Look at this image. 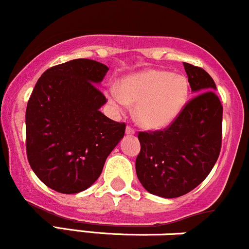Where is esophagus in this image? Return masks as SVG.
I'll list each match as a JSON object with an SVG mask.
<instances>
[{"mask_svg":"<svg viewBox=\"0 0 249 249\" xmlns=\"http://www.w3.org/2000/svg\"><path fill=\"white\" fill-rule=\"evenodd\" d=\"M125 134H127V135H134V134H135V129H134L131 125H127V128H125Z\"/></svg>","mask_w":249,"mask_h":249,"instance_id":"obj_1","label":"esophagus"}]
</instances>
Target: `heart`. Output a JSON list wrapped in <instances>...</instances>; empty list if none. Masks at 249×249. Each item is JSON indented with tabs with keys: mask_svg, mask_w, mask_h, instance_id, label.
I'll return each instance as SVG.
<instances>
[{
	"mask_svg": "<svg viewBox=\"0 0 249 249\" xmlns=\"http://www.w3.org/2000/svg\"><path fill=\"white\" fill-rule=\"evenodd\" d=\"M188 96V83L178 74L147 70L124 79L119 89L109 90L118 108L135 105L134 118L149 129L166 127L182 112Z\"/></svg>",
	"mask_w": 249,
	"mask_h": 249,
	"instance_id": "1",
	"label": "heart"
}]
</instances>
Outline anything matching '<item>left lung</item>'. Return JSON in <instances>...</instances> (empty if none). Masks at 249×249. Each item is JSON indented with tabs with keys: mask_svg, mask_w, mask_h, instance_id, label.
Instances as JSON below:
<instances>
[{
	"mask_svg": "<svg viewBox=\"0 0 249 249\" xmlns=\"http://www.w3.org/2000/svg\"><path fill=\"white\" fill-rule=\"evenodd\" d=\"M196 95L164 129L140 131L135 168L150 194L176 198L203 182L217 162L223 140V105L201 67L183 63Z\"/></svg>",
	"mask_w": 249,
	"mask_h": 249,
	"instance_id": "obj_1",
	"label": "left lung"
}]
</instances>
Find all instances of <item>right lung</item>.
Returning a JSON list of instances; mask_svg holds the SVG:
<instances>
[{"label":"right lung","instance_id":"right-lung-1","mask_svg":"<svg viewBox=\"0 0 249 249\" xmlns=\"http://www.w3.org/2000/svg\"><path fill=\"white\" fill-rule=\"evenodd\" d=\"M108 67L73 59L38 79L25 112L26 156L36 176L60 194H78L98 179L125 124L104 115L98 89Z\"/></svg>","mask_w":249,"mask_h":249}]
</instances>
